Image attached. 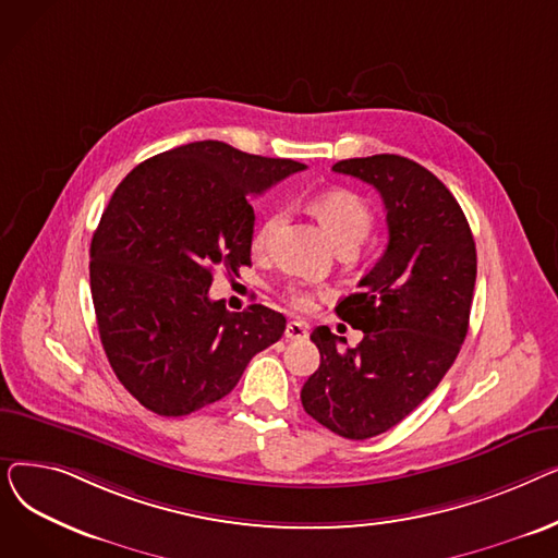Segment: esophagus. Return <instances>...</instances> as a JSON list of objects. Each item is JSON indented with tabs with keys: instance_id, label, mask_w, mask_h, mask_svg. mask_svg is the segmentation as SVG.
<instances>
[{
	"instance_id": "34e87169",
	"label": "esophagus",
	"mask_w": 558,
	"mask_h": 558,
	"mask_svg": "<svg viewBox=\"0 0 558 558\" xmlns=\"http://www.w3.org/2000/svg\"><path fill=\"white\" fill-rule=\"evenodd\" d=\"M284 337L291 341H303L307 337V324H303V320H289L284 328Z\"/></svg>"
}]
</instances>
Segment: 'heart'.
<instances>
[{
  "instance_id": "obj_1",
  "label": "heart",
  "mask_w": 558,
  "mask_h": 558,
  "mask_svg": "<svg viewBox=\"0 0 558 558\" xmlns=\"http://www.w3.org/2000/svg\"><path fill=\"white\" fill-rule=\"evenodd\" d=\"M312 210L318 217L320 226L326 228L330 234V240L335 246H360L373 228V213L368 208V203L350 190L343 187H332L326 192H318L312 198ZM280 223V213L271 210L267 217L262 219V223L255 228L253 234V251L262 253L267 248L274 230ZM287 301L291 307L296 310H310L312 307V294L301 287H289L287 291Z\"/></svg>"
}]
</instances>
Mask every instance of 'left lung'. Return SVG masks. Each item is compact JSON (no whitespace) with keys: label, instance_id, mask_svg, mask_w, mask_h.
<instances>
[{"label":"left lung","instance_id":"1","mask_svg":"<svg viewBox=\"0 0 558 558\" xmlns=\"http://www.w3.org/2000/svg\"><path fill=\"white\" fill-rule=\"evenodd\" d=\"M337 173L373 185L385 201L389 244L337 316L364 332L355 348L318 326V368L303 385L305 412L330 432L364 441L438 387L468 332L477 278L471 226L450 190L418 162L379 154L339 160Z\"/></svg>","mask_w":558,"mask_h":558}]
</instances>
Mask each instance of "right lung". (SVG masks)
Wrapping results in <instances>:
<instances>
[{
	"instance_id": "add662e5",
	"label": "right lung",
	"mask_w": 558,
	"mask_h": 558,
	"mask_svg": "<svg viewBox=\"0 0 558 558\" xmlns=\"http://www.w3.org/2000/svg\"><path fill=\"white\" fill-rule=\"evenodd\" d=\"M301 169L203 140L140 162L117 185L90 244L93 303L117 379L154 414L221 400L282 337L280 312H228L208 291L217 269L251 264V196Z\"/></svg>"
}]
</instances>
